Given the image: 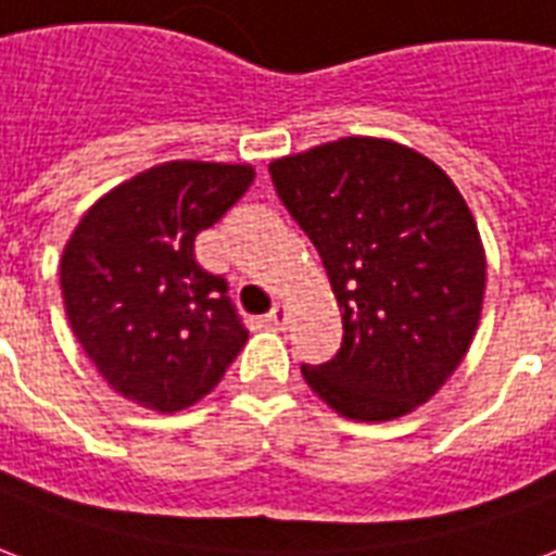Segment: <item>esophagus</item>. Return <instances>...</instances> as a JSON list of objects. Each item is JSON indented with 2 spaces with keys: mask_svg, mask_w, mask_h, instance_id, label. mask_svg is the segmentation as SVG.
Here are the masks:
<instances>
[{
  "mask_svg": "<svg viewBox=\"0 0 556 556\" xmlns=\"http://www.w3.org/2000/svg\"><path fill=\"white\" fill-rule=\"evenodd\" d=\"M268 320H270V324H274V326H282V324H286V306H282V303H277V306H274V308H270V312H268Z\"/></svg>",
  "mask_w": 556,
  "mask_h": 556,
  "instance_id": "34e87169",
  "label": "esophagus"
}]
</instances>
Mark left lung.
I'll use <instances>...</instances> for the list:
<instances>
[{
    "mask_svg": "<svg viewBox=\"0 0 556 556\" xmlns=\"http://www.w3.org/2000/svg\"><path fill=\"white\" fill-rule=\"evenodd\" d=\"M270 180L324 260L344 320L332 362L303 379L341 417L396 419L469 353L486 256L464 194L429 156L344 137L270 163Z\"/></svg>",
    "mask_w": 556,
    "mask_h": 556,
    "instance_id": "left-lung-1",
    "label": "left lung"
}]
</instances>
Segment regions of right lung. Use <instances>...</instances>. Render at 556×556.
Returning <instances> with one entry per match:
<instances>
[{
  "instance_id": "add662e5",
  "label": "right lung",
  "mask_w": 556,
  "mask_h": 556,
  "mask_svg": "<svg viewBox=\"0 0 556 556\" xmlns=\"http://www.w3.org/2000/svg\"><path fill=\"white\" fill-rule=\"evenodd\" d=\"M253 177V165H154L92 203L66 241L61 291L72 332L125 400L160 414L189 408L248 341L227 279L194 260V236Z\"/></svg>"
}]
</instances>
